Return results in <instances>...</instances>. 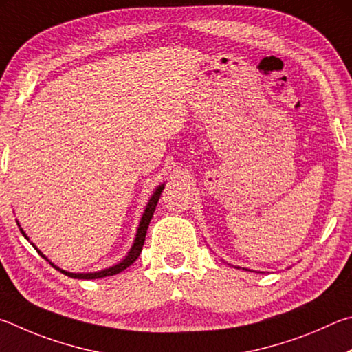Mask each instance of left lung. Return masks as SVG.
Masks as SVG:
<instances>
[{"label": "left lung", "instance_id": "1", "mask_svg": "<svg viewBox=\"0 0 352 352\" xmlns=\"http://www.w3.org/2000/svg\"><path fill=\"white\" fill-rule=\"evenodd\" d=\"M236 267H238V266H236ZM238 269H239V267H238ZM244 270H250V269H244Z\"/></svg>", "mask_w": 352, "mask_h": 352}]
</instances>
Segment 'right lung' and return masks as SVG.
Returning <instances> with one entry per match:
<instances>
[{
  "label": "right lung",
  "instance_id": "1",
  "mask_svg": "<svg viewBox=\"0 0 352 352\" xmlns=\"http://www.w3.org/2000/svg\"><path fill=\"white\" fill-rule=\"evenodd\" d=\"M164 188H165V184H160V186H157L156 190H154V192H153L151 198L148 199V202H146L144 213H142V218H140V221H139V227H138V232H135V238H134V241H133L131 249H129L128 254H126L125 256H123L119 263L114 264V266H109V267H107V269L97 270V272H82V274L67 272V270L60 269L58 266H55V264H54L52 261H49L47 258H46V255H43V252L38 250V248H36V245H35L34 243H30V244L34 245V248L36 249V252H38V254H40L43 258H46V261L51 263L52 267L60 270V272L65 274L66 276H71V278H78V280H96V278H103V276H111V275L120 274L122 270H125L126 267L131 266V264L139 258L140 252H142V248H144V243H145V235H146L148 226H150V221H151V218H153V213H154V210H156V206H157V202H159L160 193H162ZM16 224H18V227H20V232L23 233V236L26 238L28 241H29L26 232H24V230L21 229V226H20V223H18V221H16Z\"/></svg>",
  "mask_w": 352,
  "mask_h": 352
}]
</instances>
